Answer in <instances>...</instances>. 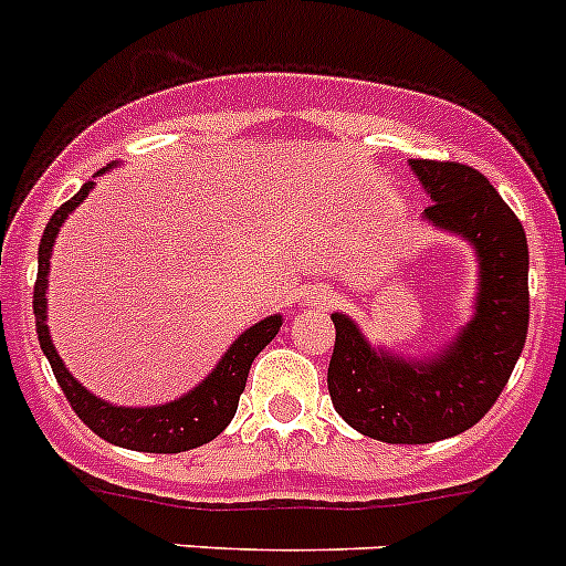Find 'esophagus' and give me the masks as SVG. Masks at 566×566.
<instances>
[{"label": "esophagus", "instance_id": "34e87169", "mask_svg": "<svg viewBox=\"0 0 566 566\" xmlns=\"http://www.w3.org/2000/svg\"><path fill=\"white\" fill-rule=\"evenodd\" d=\"M334 300H336V292L328 286H311L308 294H305V303L317 305V308H328Z\"/></svg>", "mask_w": 566, "mask_h": 566}]
</instances>
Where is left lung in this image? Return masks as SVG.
Masks as SVG:
<instances>
[{
  "label": "left lung",
  "instance_id": "left-lung-1",
  "mask_svg": "<svg viewBox=\"0 0 566 566\" xmlns=\"http://www.w3.org/2000/svg\"><path fill=\"white\" fill-rule=\"evenodd\" d=\"M432 205L434 227L463 235L480 258L476 314L434 361L378 356L345 314L328 365L336 412L385 443H434L474 427L505 390L527 336V238L522 221L480 170L463 163L409 159Z\"/></svg>",
  "mask_w": 566,
  "mask_h": 566
}]
</instances>
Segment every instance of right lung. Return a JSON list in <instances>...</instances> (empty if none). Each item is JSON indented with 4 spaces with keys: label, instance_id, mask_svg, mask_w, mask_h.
Wrapping results in <instances>:
<instances>
[{
    "label": "right lung",
    "instance_id": "obj_1",
    "mask_svg": "<svg viewBox=\"0 0 566 566\" xmlns=\"http://www.w3.org/2000/svg\"><path fill=\"white\" fill-rule=\"evenodd\" d=\"M106 170V168H103ZM95 181H86L70 201L53 212V219L46 221L44 235L39 243V274H35L33 286V314H35V334H39V345L44 356L50 359L55 378H59L61 390H64L66 401L75 409L81 418L97 438L108 440L123 449H134V452H154V454H176L188 452L196 446L210 443L212 438H219L232 421V415L238 409V398H241L243 387H247L249 367L255 361L263 347L274 339L283 319L269 317L243 331L232 347L221 356L219 367L201 381L196 390L188 396H181L179 401L163 403V407H112V403L101 401L92 396L90 390H83L70 370L64 367L61 356L55 354L50 331H46V272H50V255H53V243L59 235V227L64 219L90 196Z\"/></svg>",
    "mask_w": 566,
    "mask_h": 566
}]
</instances>
